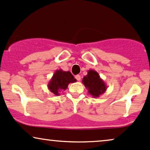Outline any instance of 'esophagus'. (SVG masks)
I'll use <instances>...</instances> for the list:
<instances>
[{"label":"esophagus","instance_id":"1","mask_svg":"<svg viewBox=\"0 0 150 150\" xmlns=\"http://www.w3.org/2000/svg\"><path fill=\"white\" fill-rule=\"evenodd\" d=\"M75 79H76L77 81H81V76L80 75H76V76H75Z\"/></svg>","mask_w":150,"mask_h":150}]
</instances>
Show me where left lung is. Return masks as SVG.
<instances>
[{
	"label": "left lung",
	"instance_id": "1",
	"mask_svg": "<svg viewBox=\"0 0 150 150\" xmlns=\"http://www.w3.org/2000/svg\"><path fill=\"white\" fill-rule=\"evenodd\" d=\"M82 82L88 90V93L94 98L100 97L107 89L106 84L95 70H88V74L83 77Z\"/></svg>",
	"mask_w": 150,
	"mask_h": 150
}]
</instances>
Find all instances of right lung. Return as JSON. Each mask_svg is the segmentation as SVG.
<instances>
[{"mask_svg": "<svg viewBox=\"0 0 150 150\" xmlns=\"http://www.w3.org/2000/svg\"><path fill=\"white\" fill-rule=\"evenodd\" d=\"M76 79L70 71L57 69L48 83L49 90L55 95H60V92L65 90L70 83H75Z\"/></svg>", "mask_w": 150, "mask_h": 150, "instance_id": "right-lung-1", "label": "right lung"}]
</instances>
